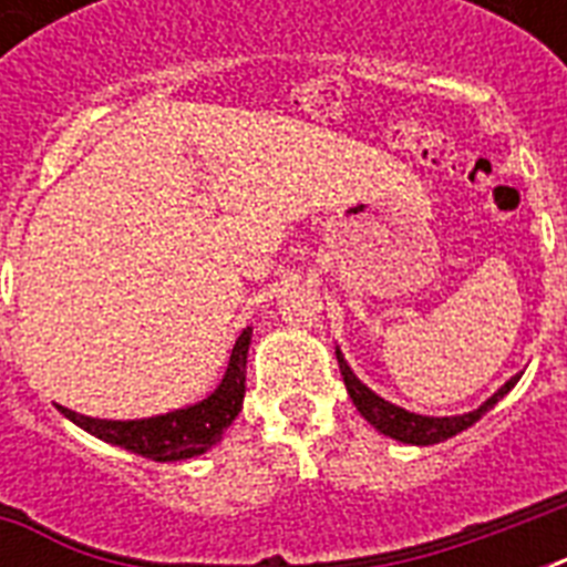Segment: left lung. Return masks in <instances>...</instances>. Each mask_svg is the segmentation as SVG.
I'll return each instance as SVG.
<instances>
[{"mask_svg": "<svg viewBox=\"0 0 567 567\" xmlns=\"http://www.w3.org/2000/svg\"><path fill=\"white\" fill-rule=\"evenodd\" d=\"M336 355H338V368H341V377H344L347 394H350V400L355 403V409L362 412L364 421L371 423V426H377V430L382 432V435H388V439L403 441V444H417V447L439 444V441L453 439V435H458V432L467 430V426H474V423L488 412V409H494V403H497L501 396L509 394L512 388H515V382L520 379V373L518 377H512L509 382L497 391V394L488 396V400H485L480 409H474V412L453 414V417H426V414L405 412V409H400V405L388 403V400H382L379 394H373L371 388L364 385L362 379L350 371V364H347L344 353H341L338 347H336Z\"/></svg>", "mask_w": 567, "mask_h": 567, "instance_id": "left-lung-1", "label": "left lung"}]
</instances>
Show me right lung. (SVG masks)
Returning <instances> with one entry per match:
<instances>
[{
  "instance_id": "1",
  "label": "right lung",
  "mask_w": 567,
  "mask_h": 567,
  "mask_svg": "<svg viewBox=\"0 0 567 567\" xmlns=\"http://www.w3.org/2000/svg\"><path fill=\"white\" fill-rule=\"evenodd\" d=\"M252 341V329H244L231 347L229 368L223 373V382L212 394L176 412L155 414V417H141V421H102V417H87L73 409L58 405L64 417L91 432L96 439L117 444V447L137 453V456L153 458V462H179V458H194L205 450H212L223 439V432L244 405V391H247V353Z\"/></svg>"
}]
</instances>
